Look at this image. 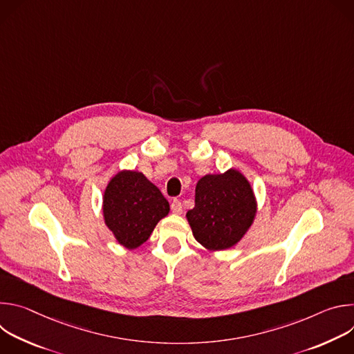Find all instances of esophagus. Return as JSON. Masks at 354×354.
I'll return each instance as SVG.
<instances>
[{
	"instance_id": "34e87169",
	"label": "esophagus",
	"mask_w": 354,
	"mask_h": 354,
	"mask_svg": "<svg viewBox=\"0 0 354 354\" xmlns=\"http://www.w3.org/2000/svg\"><path fill=\"white\" fill-rule=\"evenodd\" d=\"M182 203L179 200H174L172 203H171V210H172V213L174 214H182Z\"/></svg>"
}]
</instances>
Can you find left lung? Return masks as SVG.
Masks as SVG:
<instances>
[{
	"mask_svg": "<svg viewBox=\"0 0 354 354\" xmlns=\"http://www.w3.org/2000/svg\"><path fill=\"white\" fill-rule=\"evenodd\" d=\"M255 216L254 190L236 169L201 178L196 185L194 207L186 213L193 236L209 250L238 243Z\"/></svg>",
	"mask_w": 354,
	"mask_h": 354,
	"instance_id": "obj_1",
	"label": "left lung"
}]
</instances>
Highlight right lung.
Segmentation results:
<instances>
[{"label": "right lung", "instance_id": "1", "mask_svg": "<svg viewBox=\"0 0 354 354\" xmlns=\"http://www.w3.org/2000/svg\"><path fill=\"white\" fill-rule=\"evenodd\" d=\"M168 213V200L141 172L120 171L105 189V224L127 249L144 243Z\"/></svg>", "mask_w": 354, "mask_h": 354}]
</instances>
